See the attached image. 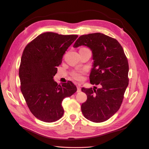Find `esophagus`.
<instances>
[{
	"label": "esophagus",
	"mask_w": 149,
	"mask_h": 149,
	"mask_svg": "<svg viewBox=\"0 0 149 149\" xmlns=\"http://www.w3.org/2000/svg\"><path fill=\"white\" fill-rule=\"evenodd\" d=\"M81 91V87H80V86L79 85H78L77 86V92H80Z\"/></svg>",
	"instance_id": "1"
}]
</instances>
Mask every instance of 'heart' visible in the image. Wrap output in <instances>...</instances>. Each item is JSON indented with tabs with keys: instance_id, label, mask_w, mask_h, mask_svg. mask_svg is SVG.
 <instances>
[{
	"instance_id": "heart-1",
	"label": "heart",
	"mask_w": 149,
	"mask_h": 149,
	"mask_svg": "<svg viewBox=\"0 0 149 149\" xmlns=\"http://www.w3.org/2000/svg\"><path fill=\"white\" fill-rule=\"evenodd\" d=\"M83 71H73L72 73V76L73 78L77 80H81L83 79Z\"/></svg>"
}]
</instances>
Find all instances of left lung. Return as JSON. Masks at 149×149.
<instances>
[{
  "label": "left lung",
  "instance_id": "1",
  "mask_svg": "<svg viewBox=\"0 0 149 149\" xmlns=\"http://www.w3.org/2000/svg\"><path fill=\"white\" fill-rule=\"evenodd\" d=\"M86 46L93 53V68L90 73L96 90L82 88L87 100L81 104L85 118L94 123L109 119L119 109L129 84V63L124 49L117 40L101 33L80 36L73 47Z\"/></svg>",
  "mask_w": 149,
  "mask_h": 149
}]
</instances>
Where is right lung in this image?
Wrapping results in <instances>:
<instances>
[{"label":"right lung","mask_w":149,"mask_h":149,"mask_svg":"<svg viewBox=\"0 0 149 149\" xmlns=\"http://www.w3.org/2000/svg\"><path fill=\"white\" fill-rule=\"evenodd\" d=\"M78 37L43 33L30 42L22 53L20 89L30 111L40 120L52 123L61 118L62 101L77 91L71 81L58 84L53 77L64 53Z\"/></svg>","instance_id":"add662e5"}]
</instances>
